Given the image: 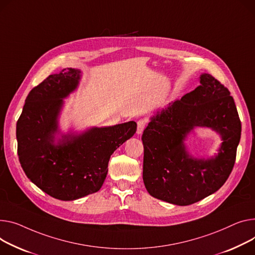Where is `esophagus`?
<instances>
[{"label":"esophagus","mask_w":255,"mask_h":255,"mask_svg":"<svg viewBox=\"0 0 255 255\" xmlns=\"http://www.w3.org/2000/svg\"><path fill=\"white\" fill-rule=\"evenodd\" d=\"M145 126H146L145 120H143V119H141V120H139V121L137 122V130H136V133H137V134H141V133L143 132Z\"/></svg>","instance_id":"obj_1"}]
</instances>
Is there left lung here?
<instances>
[{"instance_id":"left-lung-1","label":"left lung","mask_w":255,"mask_h":255,"mask_svg":"<svg viewBox=\"0 0 255 255\" xmlns=\"http://www.w3.org/2000/svg\"><path fill=\"white\" fill-rule=\"evenodd\" d=\"M195 127L211 128L223 142L209 159L192 157L183 141ZM241 138V121L227 87L209 74L200 85L158 111L142 134L145 189L150 196L186 206L219 190L230 176Z\"/></svg>"}]
</instances>
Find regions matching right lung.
I'll list each match as a JSON object with an SVG mask.
<instances>
[{
    "instance_id": "1",
    "label": "right lung",
    "mask_w": 255,
    "mask_h": 255,
    "mask_svg": "<svg viewBox=\"0 0 255 255\" xmlns=\"http://www.w3.org/2000/svg\"><path fill=\"white\" fill-rule=\"evenodd\" d=\"M81 72L50 75L28 93L16 124L17 154L29 180L49 196L73 201L96 193L108 174L113 152L136 132L130 121L62 135L55 143L63 98L78 87Z\"/></svg>"
}]
</instances>
